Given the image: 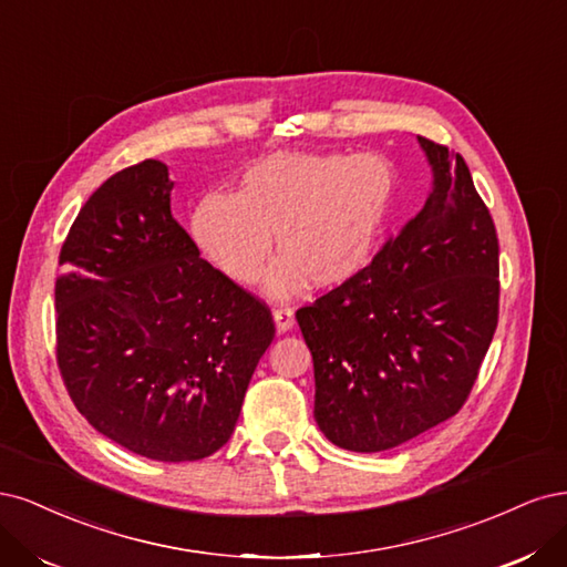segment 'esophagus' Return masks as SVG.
<instances>
[{
  "mask_svg": "<svg viewBox=\"0 0 567 567\" xmlns=\"http://www.w3.org/2000/svg\"><path fill=\"white\" fill-rule=\"evenodd\" d=\"M272 320H276L278 332H287V330H291V327H295V310H291L289 306H280V308L272 310Z\"/></svg>",
  "mask_w": 567,
  "mask_h": 567,
  "instance_id": "esophagus-1",
  "label": "esophagus"
}]
</instances>
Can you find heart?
I'll return each instance as SVG.
<instances>
[{
	"label": "heart",
	"mask_w": 567,
	"mask_h": 567,
	"mask_svg": "<svg viewBox=\"0 0 567 567\" xmlns=\"http://www.w3.org/2000/svg\"><path fill=\"white\" fill-rule=\"evenodd\" d=\"M398 176L374 153H272L245 169L237 193H209L193 214L207 257L249 285L278 240L266 287L287 297L303 280L337 287L368 266L393 212Z\"/></svg>",
	"instance_id": "heart-1"
}]
</instances>
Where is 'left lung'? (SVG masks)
<instances>
[{"mask_svg": "<svg viewBox=\"0 0 567 567\" xmlns=\"http://www.w3.org/2000/svg\"><path fill=\"white\" fill-rule=\"evenodd\" d=\"M424 207L355 278L297 310L316 422L351 452L403 445L464 408L499 320V240L460 153L419 136Z\"/></svg>", "mask_w": 567, "mask_h": 567, "instance_id": "1", "label": "left lung"}]
</instances>
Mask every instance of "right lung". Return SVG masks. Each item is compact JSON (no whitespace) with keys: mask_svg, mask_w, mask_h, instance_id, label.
<instances>
[{"mask_svg":"<svg viewBox=\"0 0 567 567\" xmlns=\"http://www.w3.org/2000/svg\"><path fill=\"white\" fill-rule=\"evenodd\" d=\"M167 164L105 181L59 254L56 362L72 403L157 462L221 450L276 337L270 308L199 257L172 216Z\"/></svg>","mask_w":567,"mask_h":567,"instance_id":"add662e5","label":"right lung"}]
</instances>
